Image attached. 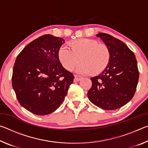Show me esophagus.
Wrapping results in <instances>:
<instances>
[{
	"label": "esophagus",
	"mask_w": 148,
	"mask_h": 148,
	"mask_svg": "<svg viewBox=\"0 0 148 148\" xmlns=\"http://www.w3.org/2000/svg\"><path fill=\"white\" fill-rule=\"evenodd\" d=\"M82 79H83V77H82V76H74V81H76V82H79Z\"/></svg>",
	"instance_id": "1"
}]
</instances>
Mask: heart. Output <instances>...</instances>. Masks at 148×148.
Here are the masks:
<instances>
[{
    "instance_id": "heart-1",
    "label": "heart",
    "mask_w": 148,
    "mask_h": 148,
    "mask_svg": "<svg viewBox=\"0 0 148 148\" xmlns=\"http://www.w3.org/2000/svg\"><path fill=\"white\" fill-rule=\"evenodd\" d=\"M58 58L62 66L79 75L99 74L106 69L110 60V52L106 45L89 38H82L71 43V47L62 45L58 51Z\"/></svg>"
}]
</instances>
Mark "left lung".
Here are the masks:
<instances>
[{
    "instance_id": "1",
    "label": "left lung",
    "mask_w": 148,
    "mask_h": 148,
    "mask_svg": "<svg viewBox=\"0 0 148 148\" xmlns=\"http://www.w3.org/2000/svg\"><path fill=\"white\" fill-rule=\"evenodd\" d=\"M108 47L110 60L101 74L91 77L87 97L106 110L118 109L131 101L136 91L139 72L134 54L126 44L108 34L97 35Z\"/></svg>"
}]
</instances>
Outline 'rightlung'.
<instances>
[{
  "mask_svg": "<svg viewBox=\"0 0 148 148\" xmlns=\"http://www.w3.org/2000/svg\"><path fill=\"white\" fill-rule=\"evenodd\" d=\"M63 38L44 34L22 50L15 62L12 87L19 104L32 114L44 116L61 106L74 77L58 58Z\"/></svg>",
  "mask_w": 148,
  "mask_h": 148,
  "instance_id": "add662e5",
  "label": "right lung"
}]
</instances>
